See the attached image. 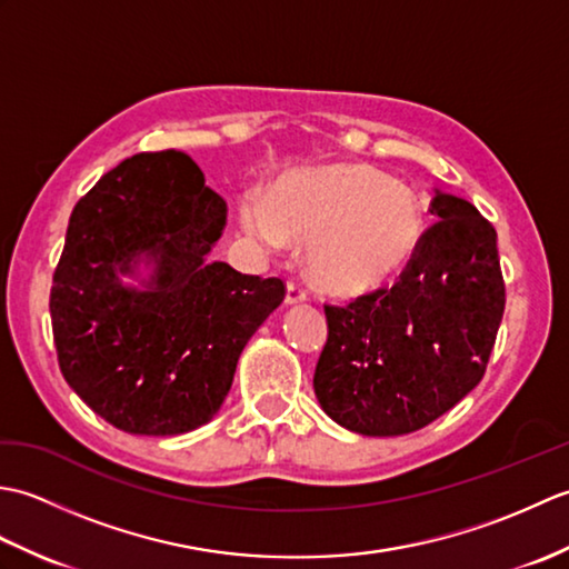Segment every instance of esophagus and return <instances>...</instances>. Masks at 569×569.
Masks as SVG:
<instances>
[{
  "label": "esophagus",
  "instance_id": "esophagus-1",
  "mask_svg": "<svg viewBox=\"0 0 569 569\" xmlns=\"http://www.w3.org/2000/svg\"><path fill=\"white\" fill-rule=\"evenodd\" d=\"M306 298L308 296L303 291V286L296 283V281H288V286H286V306H298V303H303Z\"/></svg>",
  "mask_w": 569,
  "mask_h": 569
}]
</instances>
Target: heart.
I'll list each match as a JSON object with an SVG mask.
<instances>
[{
	"instance_id": "obj_1",
	"label": "heart",
	"mask_w": 569,
	"mask_h": 569,
	"mask_svg": "<svg viewBox=\"0 0 569 569\" xmlns=\"http://www.w3.org/2000/svg\"><path fill=\"white\" fill-rule=\"evenodd\" d=\"M244 224L271 249L306 244V269L340 298L379 291L401 276L426 241L428 212L413 188L361 163H335L247 202Z\"/></svg>"
}]
</instances>
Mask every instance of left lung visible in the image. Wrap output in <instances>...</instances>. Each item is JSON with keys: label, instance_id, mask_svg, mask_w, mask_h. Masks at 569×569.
Listing matches in <instances>:
<instances>
[{"label": "left lung", "instance_id": "obj_1", "mask_svg": "<svg viewBox=\"0 0 569 569\" xmlns=\"http://www.w3.org/2000/svg\"><path fill=\"white\" fill-rule=\"evenodd\" d=\"M438 217L393 288L325 306L316 396L342 428L393 438L430 426L487 371L506 288L497 229L475 204L435 190Z\"/></svg>", "mask_w": 569, "mask_h": 569}]
</instances>
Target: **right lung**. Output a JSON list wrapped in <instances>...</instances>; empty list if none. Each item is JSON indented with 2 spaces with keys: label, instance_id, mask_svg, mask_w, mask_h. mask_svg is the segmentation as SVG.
Here are the masks:
<instances>
[{
  "label": "right lung",
  "instance_id": "1",
  "mask_svg": "<svg viewBox=\"0 0 569 569\" xmlns=\"http://www.w3.org/2000/svg\"><path fill=\"white\" fill-rule=\"evenodd\" d=\"M224 224L227 202L173 149L131 156L72 210L51 286L58 365L114 428L183 435L212 420L241 349L283 303L281 278L210 261Z\"/></svg>",
  "mask_w": 569,
  "mask_h": 569
}]
</instances>
